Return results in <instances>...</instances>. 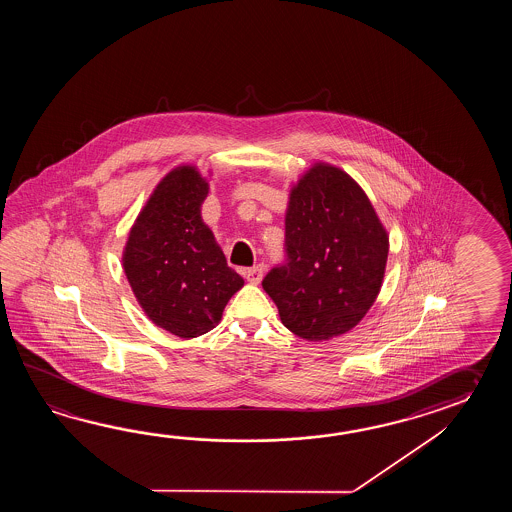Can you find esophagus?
Segmentation results:
<instances>
[{
	"label": "esophagus",
	"instance_id": "1",
	"mask_svg": "<svg viewBox=\"0 0 512 512\" xmlns=\"http://www.w3.org/2000/svg\"><path fill=\"white\" fill-rule=\"evenodd\" d=\"M245 278H247L249 282L254 283V285H258V283L261 282V278H263V267L256 265V267H252V269H247V271H245Z\"/></svg>",
	"mask_w": 512,
	"mask_h": 512
}]
</instances>
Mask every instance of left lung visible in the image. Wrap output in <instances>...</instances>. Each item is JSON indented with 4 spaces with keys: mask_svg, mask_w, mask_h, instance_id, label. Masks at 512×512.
Here are the masks:
<instances>
[{
    "mask_svg": "<svg viewBox=\"0 0 512 512\" xmlns=\"http://www.w3.org/2000/svg\"><path fill=\"white\" fill-rule=\"evenodd\" d=\"M390 241L364 190L316 163L289 194L285 263L263 278L283 326L322 342L348 333L381 291Z\"/></svg>",
    "mask_w": 512,
    "mask_h": 512,
    "instance_id": "left-lung-1",
    "label": "left lung"
}]
</instances>
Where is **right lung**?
Masks as SVG:
<instances>
[{"instance_id": "1", "label": "right lung", "mask_w": 512, "mask_h": 512, "mask_svg": "<svg viewBox=\"0 0 512 512\" xmlns=\"http://www.w3.org/2000/svg\"><path fill=\"white\" fill-rule=\"evenodd\" d=\"M208 183L196 166H177L155 186L135 219L122 265L155 326L196 338L218 326L243 278L230 269L201 219Z\"/></svg>"}]
</instances>
